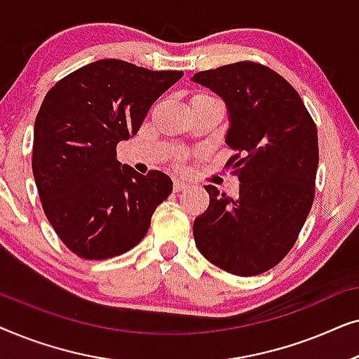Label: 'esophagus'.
Returning <instances> with one entry per match:
<instances>
[{"instance_id": "esophagus-1", "label": "esophagus", "mask_w": 359, "mask_h": 359, "mask_svg": "<svg viewBox=\"0 0 359 359\" xmlns=\"http://www.w3.org/2000/svg\"><path fill=\"white\" fill-rule=\"evenodd\" d=\"M188 188H189V184L186 183V181L175 180V183H173V189H175V193H181V191H186Z\"/></svg>"}]
</instances>
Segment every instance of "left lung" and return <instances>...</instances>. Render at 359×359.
<instances>
[{"label": "left lung", "instance_id": "8db88e82", "mask_svg": "<svg viewBox=\"0 0 359 359\" xmlns=\"http://www.w3.org/2000/svg\"><path fill=\"white\" fill-rule=\"evenodd\" d=\"M227 106V161L237 198L205 186L209 208L196 217V247L237 276L262 274L281 262L311 212L318 166L317 127L297 91L271 68L238 62L191 78Z\"/></svg>", "mask_w": 359, "mask_h": 359}]
</instances>
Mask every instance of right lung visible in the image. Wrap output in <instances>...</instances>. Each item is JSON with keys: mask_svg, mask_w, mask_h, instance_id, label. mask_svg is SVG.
<instances>
[{"mask_svg": "<svg viewBox=\"0 0 359 359\" xmlns=\"http://www.w3.org/2000/svg\"><path fill=\"white\" fill-rule=\"evenodd\" d=\"M183 72H151L106 58L55 83L34 124L32 173L48 222L73 253L106 259L134 248L173 191L158 170L140 175L116 145L140 129Z\"/></svg>", "mask_w": 359, "mask_h": 359, "instance_id": "1", "label": "right lung"}]
</instances>
